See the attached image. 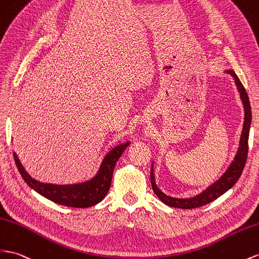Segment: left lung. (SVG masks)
Wrapping results in <instances>:
<instances>
[{"instance_id": "1", "label": "left lung", "mask_w": 259, "mask_h": 259, "mask_svg": "<svg viewBox=\"0 0 259 259\" xmlns=\"http://www.w3.org/2000/svg\"><path fill=\"white\" fill-rule=\"evenodd\" d=\"M229 74L232 75V77L235 80L237 90H239L242 102L244 104V111H245V117H244V125H243V132L240 139V147L237 150L236 156L234 158V161H232L231 165L229 166V169L226 171V173L217 181L212 185L209 186L207 190H205L199 195L192 198H174L171 196H167L164 193L159 190L156 185L155 177H153V170L151 166L150 170V180H151V186L155 194L160 198L165 205L176 207V208H182V209H193L205 206L209 202L213 201L214 199L221 196L222 194H225L227 191L231 188L237 180L240 179L241 174L243 172L244 166L246 163L247 159V152H248V136H249V126L251 122V109L250 103L245 88L242 85L241 80L237 77L236 74L233 71H228Z\"/></svg>"}]
</instances>
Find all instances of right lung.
Wrapping results in <instances>:
<instances>
[{"label": "right lung", "mask_w": 259, "mask_h": 259, "mask_svg": "<svg viewBox=\"0 0 259 259\" xmlns=\"http://www.w3.org/2000/svg\"><path fill=\"white\" fill-rule=\"evenodd\" d=\"M128 145L130 143L116 146L103 159L100 170L97 176L90 181L78 184L55 185L41 183V182L33 180L25 171L15 152H14V159H15L17 169L24 181L32 190L42 195L44 197L63 206L87 208L97 205L108 194L111 186V181H112L114 166L118 158L122 156L123 151Z\"/></svg>", "instance_id": "right-lung-1"}]
</instances>
